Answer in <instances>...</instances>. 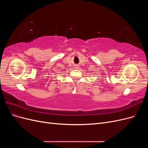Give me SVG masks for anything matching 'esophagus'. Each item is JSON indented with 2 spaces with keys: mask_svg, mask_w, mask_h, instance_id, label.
<instances>
[{
  "mask_svg": "<svg viewBox=\"0 0 148 148\" xmlns=\"http://www.w3.org/2000/svg\"><path fill=\"white\" fill-rule=\"evenodd\" d=\"M75 69H78L79 68V66L78 65H76L75 66Z\"/></svg>",
  "mask_w": 148,
  "mask_h": 148,
  "instance_id": "34e87169",
  "label": "esophagus"
}]
</instances>
